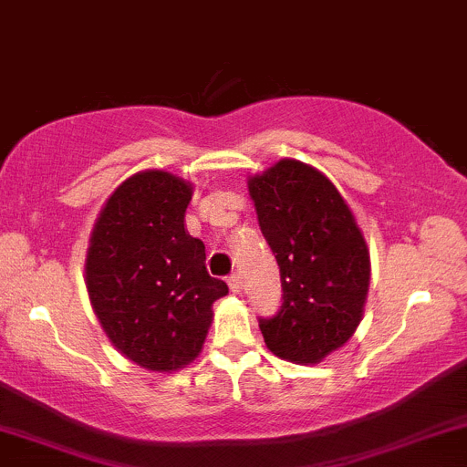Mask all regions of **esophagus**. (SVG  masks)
I'll return each mask as SVG.
<instances>
[{
    "label": "esophagus",
    "mask_w": 467,
    "mask_h": 467,
    "mask_svg": "<svg viewBox=\"0 0 467 467\" xmlns=\"http://www.w3.org/2000/svg\"><path fill=\"white\" fill-rule=\"evenodd\" d=\"M228 285H230V290H233V292H242V276H239L237 273L230 275L228 276Z\"/></svg>",
    "instance_id": "esophagus-1"
}]
</instances>
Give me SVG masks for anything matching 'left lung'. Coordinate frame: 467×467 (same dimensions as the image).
<instances>
[{
	"label": "left lung",
	"instance_id": "left-lung-1",
	"mask_svg": "<svg viewBox=\"0 0 467 467\" xmlns=\"http://www.w3.org/2000/svg\"><path fill=\"white\" fill-rule=\"evenodd\" d=\"M261 233L281 275V308L259 317L265 346L295 363H319L357 330L370 257L350 208L326 175L281 159L248 182Z\"/></svg>",
	"mask_w": 467,
	"mask_h": 467
}]
</instances>
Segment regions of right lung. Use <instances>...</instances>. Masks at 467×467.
Returning a JSON list of instances; mask_svg holds the SVG:
<instances>
[{"instance_id": "1", "label": "right lung", "mask_w": 467, "mask_h": 467, "mask_svg": "<svg viewBox=\"0 0 467 467\" xmlns=\"http://www.w3.org/2000/svg\"><path fill=\"white\" fill-rule=\"evenodd\" d=\"M192 188L163 171L126 179L101 208L86 257L97 319L117 350L148 370H177L202 350L213 304L228 292L206 245L183 228Z\"/></svg>"}]
</instances>
